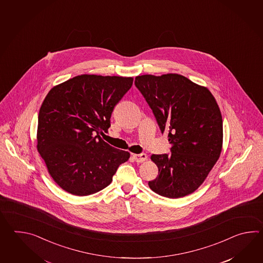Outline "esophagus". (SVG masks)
<instances>
[{
	"label": "esophagus",
	"mask_w": 263,
	"mask_h": 263,
	"mask_svg": "<svg viewBox=\"0 0 263 263\" xmlns=\"http://www.w3.org/2000/svg\"><path fill=\"white\" fill-rule=\"evenodd\" d=\"M133 157H134V159L136 162H145V161H146V159H147V156H146V154H145V153H142V154H134Z\"/></svg>",
	"instance_id": "obj_1"
}]
</instances>
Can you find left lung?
<instances>
[{
    "mask_svg": "<svg viewBox=\"0 0 263 263\" xmlns=\"http://www.w3.org/2000/svg\"><path fill=\"white\" fill-rule=\"evenodd\" d=\"M134 84L172 145L171 155H151L159 173L148 186L168 198L188 196L204 182L222 151L217 101L207 87L177 73L136 76Z\"/></svg>",
    "mask_w": 263,
    "mask_h": 263,
    "instance_id": "8db88e82",
    "label": "left lung"
}]
</instances>
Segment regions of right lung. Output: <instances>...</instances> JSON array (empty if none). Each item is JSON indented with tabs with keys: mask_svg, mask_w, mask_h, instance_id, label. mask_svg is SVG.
I'll use <instances>...</instances> for the list:
<instances>
[{
	"mask_svg": "<svg viewBox=\"0 0 263 263\" xmlns=\"http://www.w3.org/2000/svg\"><path fill=\"white\" fill-rule=\"evenodd\" d=\"M133 77L83 74L53 86L39 115L36 149L50 177L74 196H89L112 182L129 152L101 139L112 110Z\"/></svg>",
	"mask_w": 263,
	"mask_h": 263,
	"instance_id": "1",
	"label": "right lung"
}]
</instances>
